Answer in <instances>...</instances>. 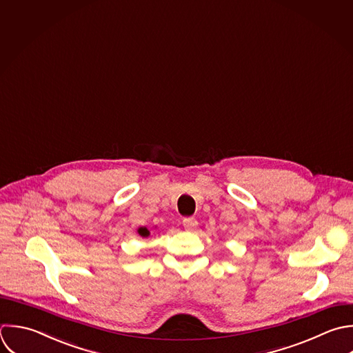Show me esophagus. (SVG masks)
Segmentation results:
<instances>
[{"mask_svg":"<svg viewBox=\"0 0 353 353\" xmlns=\"http://www.w3.org/2000/svg\"><path fill=\"white\" fill-rule=\"evenodd\" d=\"M183 225H184V228H185L187 231H194V230L198 227V221H196V219H194V217H185V219L183 220Z\"/></svg>","mask_w":353,"mask_h":353,"instance_id":"1","label":"esophagus"}]
</instances>
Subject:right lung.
I'll use <instances>...</instances> for the list:
<instances>
[{
  "label": "right lung",
  "instance_id": "add662e5",
  "mask_svg": "<svg viewBox=\"0 0 353 353\" xmlns=\"http://www.w3.org/2000/svg\"><path fill=\"white\" fill-rule=\"evenodd\" d=\"M137 232H139V235H140V236H143V238H147V236L150 235V231H148L145 227L139 228V230H137Z\"/></svg>",
  "mask_w": 353,
  "mask_h": 353
}]
</instances>
